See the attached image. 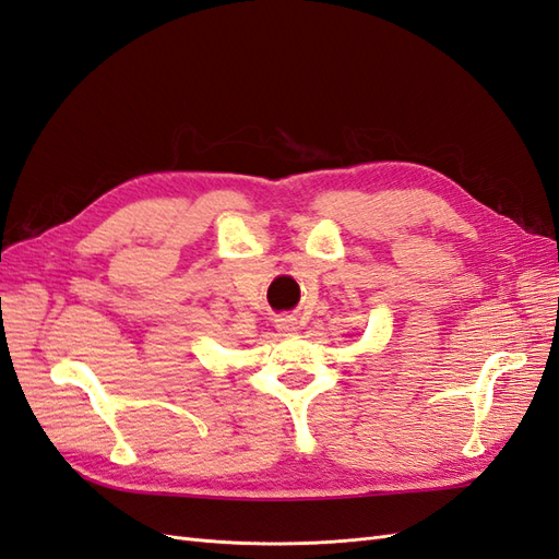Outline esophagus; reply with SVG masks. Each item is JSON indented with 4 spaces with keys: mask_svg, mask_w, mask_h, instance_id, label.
<instances>
[{
    "mask_svg": "<svg viewBox=\"0 0 559 559\" xmlns=\"http://www.w3.org/2000/svg\"><path fill=\"white\" fill-rule=\"evenodd\" d=\"M276 328L283 333H290V331H295V319L293 317H278Z\"/></svg>",
    "mask_w": 559,
    "mask_h": 559,
    "instance_id": "1",
    "label": "esophagus"
}]
</instances>
